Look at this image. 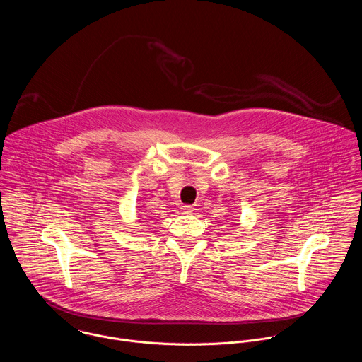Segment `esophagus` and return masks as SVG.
<instances>
[{
  "label": "esophagus",
  "instance_id": "34e87169",
  "mask_svg": "<svg viewBox=\"0 0 362 362\" xmlns=\"http://www.w3.org/2000/svg\"><path fill=\"white\" fill-rule=\"evenodd\" d=\"M180 209L183 214H192L194 211V206L193 205H182Z\"/></svg>",
  "mask_w": 362,
  "mask_h": 362
}]
</instances>
